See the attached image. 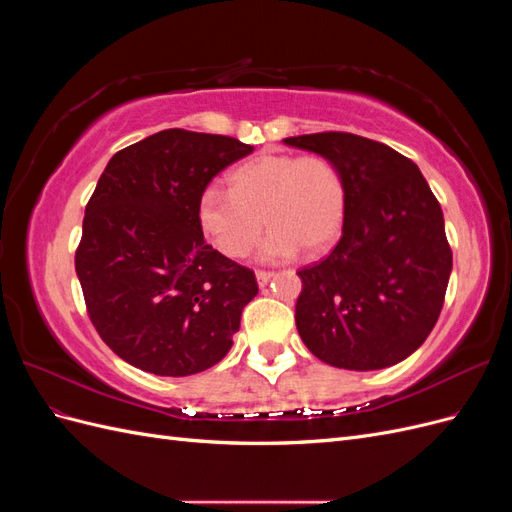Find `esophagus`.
<instances>
[{
	"mask_svg": "<svg viewBox=\"0 0 512 512\" xmlns=\"http://www.w3.org/2000/svg\"><path fill=\"white\" fill-rule=\"evenodd\" d=\"M273 273L271 271H256V280H258V286H267L271 282Z\"/></svg>",
	"mask_w": 512,
	"mask_h": 512,
	"instance_id": "obj_1",
	"label": "esophagus"
}]
</instances>
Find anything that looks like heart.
I'll list each match as a JSON object with an SVG mask.
<instances>
[{"mask_svg": "<svg viewBox=\"0 0 512 512\" xmlns=\"http://www.w3.org/2000/svg\"><path fill=\"white\" fill-rule=\"evenodd\" d=\"M346 190L337 168L320 156L267 153L235 168L228 192L209 188L200 196L198 222L209 241L228 258H243L271 226L260 260L316 254L342 230Z\"/></svg>", "mask_w": 512, "mask_h": 512, "instance_id": "obj_1", "label": "heart"}]
</instances>
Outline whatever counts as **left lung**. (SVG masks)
Masks as SVG:
<instances>
[{
  "label": "left lung",
  "instance_id": "left-lung-1",
  "mask_svg": "<svg viewBox=\"0 0 512 512\" xmlns=\"http://www.w3.org/2000/svg\"><path fill=\"white\" fill-rule=\"evenodd\" d=\"M284 143L329 160L346 190L342 239L297 273L303 344L333 367L397 365L431 333L453 271L440 203L418 166L389 145L348 132Z\"/></svg>",
  "mask_w": 512,
  "mask_h": 512
}]
</instances>
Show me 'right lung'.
Here are the masks:
<instances>
[{
  "label": "right lung",
  "instance_id": "add662e5",
  "mask_svg": "<svg viewBox=\"0 0 512 512\" xmlns=\"http://www.w3.org/2000/svg\"><path fill=\"white\" fill-rule=\"evenodd\" d=\"M252 151L175 128L108 160L85 207L76 275L96 331L126 363L181 378L228 354L258 284L205 243L198 203L215 175Z\"/></svg>",
  "mask_w": 512,
  "mask_h": 512
}]
</instances>
